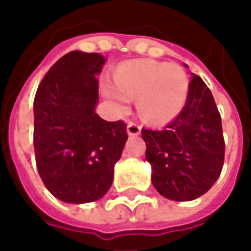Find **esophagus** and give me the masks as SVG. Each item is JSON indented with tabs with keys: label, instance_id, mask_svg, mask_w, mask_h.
Wrapping results in <instances>:
<instances>
[{
	"label": "esophagus",
	"instance_id": "obj_1",
	"mask_svg": "<svg viewBox=\"0 0 251 251\" xmlns=\"http://www.w3.org/2000/svg\"><path fill=\"white\" fill-rule=\"evenodd\" d=\"M127 132H128V135H138L141 132V126L135 121H130L127 124Z\"/></svg>",
	"mask_w": 251,
	"mask_h": 251
}]
</instances>
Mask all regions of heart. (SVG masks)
I'll return each instance as SVG.
<instances>
[{
    "label": "heart",
    "instance_id": "1",
    "mask_svg": "<svg viewBox=\"0 0 251 251\" xmlns=\"http://www.w3.org/2000/svg\"><path fill=\"white\" fill-rule=\"evenodd\" d=\"M188 86L187 74L177 64L137 60L120 65L116 86L104 85L103 92L120 113L127 111L130 99L138 98L141 116L152 123H163L184 107Z\"/></svg>",
    "mask_w": 251,
    "mask_h": 251
}]
</instances>
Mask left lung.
Wrapping results in <instances>:
<instances>
[{
    "instance_id": "8db88e82",
    "label": "left lung",
    "mask_w": 251,
    "mask_h": 251,
    "mask_svg": "<svg viewBox=\"0 0 251 251\" xmlns=\"http://www.w3.org/2000/svg\"><path fill=\"white\" fill-rule=\"evenodd\" d=\"M145 159L152 166V184L160 196L191 201L217 181L225 158L221 114L204 81L193 74L187 100L163 130L141 131Z\"/></svg>"
}]
</instances>
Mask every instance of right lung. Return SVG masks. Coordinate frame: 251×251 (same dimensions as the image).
Listing matches in <instances>:
<instances>
[{
	"label": "right lung",
	"instance_id": "obj_1",
	"mask_svg": "<svg viewBox=\"0 0 251 251\" xmlns=\"http://www.w3.org/2000/svg\"><path fill=\"white\" fill-rule=\"evenodd\" d=\"M106 58L71 51L44 75L33 101L36 165L44 186L70 204L101 198L126 145L127 124L106 121L95 111Z\"/></svg>",
	"mask_w": 251,
	"mask_h": 251
}]
</instances>
